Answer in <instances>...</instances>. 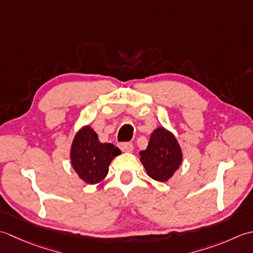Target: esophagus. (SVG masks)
Listing matches in <instances>:
<instances>
[{"label": "esophagus", "mask_w": 253, "mask_h": 253, "mask_svg": "<svg viewBox=\"0 0 253 253\" xmlns=\"http://www.w3.org/2000/svg\"><path fill=\"white\" fill-rule=\"evenodd\" d=\"M119 147L121 148V151L126 152V153H131L134 148L131 143H120Z\"/></svg>", "instance_id": "obj_1"}]
</instances>
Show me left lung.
Wrapping results in <instances>:
<instances>
[{
    "mask_svg": "<svg viewBox=\"0 0 253 253\" xmlns=\"http://www.w3.org/2000/svg\"><path fill=\"white\" fill-rule=\"evenodd\" d=\"M140 161L146 173L159 182H166L182 164L183 154L172 132L158 126L149 137L146 149L140 152Z\"/></svg>",
    "mask_w": 253,
    "mask_h": 253,
    "instance_id": "8db88e82",
    "label": "left lung"
}]
</instances>
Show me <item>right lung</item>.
I'll return each instance as SVG.
<instances>
[{
  "instance_id": "obj_1",
  "label": "right lung",
  "mask_w": 253,
  "mask_h": 253,
  "mask_svg": "<svg viewBox=\"0 0 253 253\" xmlns=\"http://www.w3.org/2000/svg\"><path fill=\"white\" fill-rule=\"evenodd\" d=\"M121 151L111 143H101L90 126H83L76 132L70 151L72 167L87 184L102 181L109 171L111 162Z\"/></svg>"
}]
</instances>
